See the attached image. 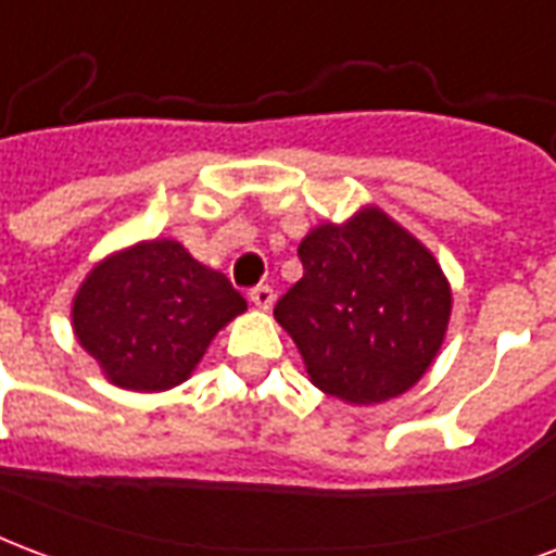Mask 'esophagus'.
Wrapping results in <instances>:
<instances>
[{"label": "esophagus", "instance_id": "esophagus-1", "mask_svg": "<svg viewBox=\"0 0 556 556\" xmlns=\"http://www.w3.org/2000/svg\"><path fill=\"white\" fill-rule=\"evenodd\" d=\"M250 300H253L256 309H270L274 306V289L270 286H256V289L250 291Z\"/></svg>", "mask_w": 556, "mask_h": 556}]
</instances>
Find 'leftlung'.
<instances>
[{
  "instance_id": "obj_1",
  "label": "left lung",
  "mask_w": 556,
  "mask_h": 556,
  "mask_svg": "<svg viewBox=\"0 0 556 556\" xmlns=\"http://www.w3.org/2000/svg\"><path fill=\"white\" fill-rule=\"evenodd\" d=\"M298 256L303 277L274 315L312 382L348 404H380L413 389L451 318V289L435 258L380 208L312 229Z\"/></svg>"
}]
</instances>
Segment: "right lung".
<instances>
[{
	"label": "right lung",
	"instance_id": "right-lung-1",
	"mask_svg": "<svg viewBox=\"0 0 556 556\" xmlns=\"http://www.w3.org/2000/svg\"><path fill=\"white\" fill-rule=\"evenodd\" d=\"M247 309L232 282L179 241H143L93 267L73 300L79 344L114 386H179L226 320Z\"/></svg>",
	"mask_w": 556,
	"mask_h": 556
}]
</instances>
